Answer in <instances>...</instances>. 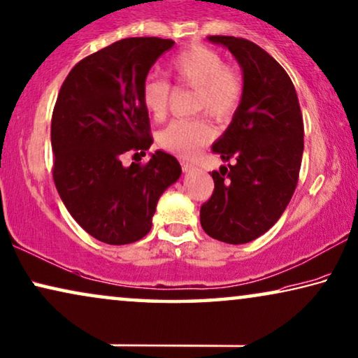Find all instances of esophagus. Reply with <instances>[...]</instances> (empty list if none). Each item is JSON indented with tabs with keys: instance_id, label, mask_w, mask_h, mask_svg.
<instances>
[{
	"instance_id": "obj_1",
	"label": "esophagus",
	"mask_w": 358,
	"mask_h": 358,
	"mask_svg": "<svg viewBox=\"0 0 358 358\" xmlns=\"http://www.w3.org/2000/svg\"><path fill=\"white\" fill-rule=\"evenodd\" d=\"M180 166H182V171H185V173H189V171L194 169L195 166L189 162H180Z\"/></svg>"
}]
</instances>
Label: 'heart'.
I'll return each instance as SVG.
<instances>
[{
    "label": "heart",
    "mask_w": 358,
    "mask_h": 358,
    "mask_svg": "<svg viewBox=\"0 0 358 358\" xmlns=\"http://www.w3.org/2000/svg\"><path fill=\"white\" fill-rule=\"evenodd\" d=\"M174 79L180 85L194 87V111L208 113L216 119L232 116L243 96V80L234 67L226 66L217 51L194 45L180 51L169 63ZM171 85L157 76H148L142 85V100L155 119L168 111ZM215 136L206 116L174 119L158 134L159 147L182 158H194Z\"/></svg>",
    "instance_id": "1"
}]
</instances>
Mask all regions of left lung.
<instances>
[{
	"mask_svg": "<svg viewBox=\"0 0 358 358\" xmlns=\"http://www.w3.org/2000/svg\"><path fill=\"white\" fill-rule=\"evenodd\" d=\"M211 43L234 55L243 74V96L229 127L213 143L222 162L215 190L201 205L200 222L210 237L247 243L274 226L297 187L303 153V119L287 72L245 38L211 35Z\"/></svg>",
	"mask_w": 358,
	"mask_h": 358,
	"instance_id": "obj_1",
	"label": "left lung"
}]
</instances>
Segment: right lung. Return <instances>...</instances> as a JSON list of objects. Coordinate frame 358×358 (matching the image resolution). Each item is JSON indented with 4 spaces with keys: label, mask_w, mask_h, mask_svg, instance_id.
Here are the masks:
<instances>
[{
    "label": "right lung",
    "mask_w": 358,
    "mask_h": 358,
    "mask_svg": "<svg viewBox=\"0 0 358 358\" xmlns=\"http://www.w3.org/2000/svg\"><path fill=\"white\" fill-rule=\"evenodd\" d=\"M173 45L158 37L119 40L72 67L56 100L55 185L82 229L110 245L147 236L159 196L182 173L162 150L147 164L121 162L124 153L145 155L153 143L142 85Z\"/></svg>",
    "instance_id": "add662e5"
}]
</instances>
